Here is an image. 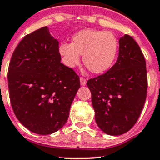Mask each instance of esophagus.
<instances>
[{
    "label": "esophagus",
    "instance_id": "esophagus-1",
    "mask_svg": "<svg viewBox=\"0 0 160 160\" xmlns=\"http://www.w3.org/2000/svg\"><path fill=\"white\" fill-rule=\"evenodd\" d=\"M80 84H81V85H84V84H86V80H85L84 78L80 77Z\"/></svg>",
    "mask_w": 160,
    "mask_h": 160
}]
</instances>
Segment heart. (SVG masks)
<instances>
[{
  "label": "heart",
  "mask_w": 160,
  "mask_h": 160,
  "mask_svg": "<svg viewBox=\"0 0 160 160\" xmlns=\"http://www.w3.org/2000/svg\"><path fill=\"white\" fill-rule=\"evenodd\" d=\"M118 42L111 32L97 29H83L72 37L71 43L62 42L59 53L68 67H75L83 56L84 66L95 74L108 71L118 52Z\"/></svg>",
  "instance_id": "heart-1"
}]
</instances>
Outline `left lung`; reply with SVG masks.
I'll return each mask as SVG.
<instances>
[{"label":"left lung","mask_w":160,"mask_h":160,"mask_svg":"<svg viewBox=\"0 0 160 160\" xmlns=\"http://www.w3.org/2000/svg\"><path fill=\"white\" fill-rule=\"evenodd\" d=\"M87 86L101 131L119 136L132 129L145 104L147 73L143 53L131 36L119 38L116 63L105 74L88 80Z\"/></svg>","instance_id":"obj_1"}]
</instances>
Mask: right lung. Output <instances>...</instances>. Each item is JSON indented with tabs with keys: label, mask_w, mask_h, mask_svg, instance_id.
Instances as JSON below:
<instances>
[{
	"label": "right lung",
	"mask_w": 160,
	"mask_h": 160,
	"mask_svg": "<svg viewBox=\"0 0 160 160\" xmlns=\"http://www.w3.org/2000/svg\"><path fill=\"white\" fill-rule=\"evenodd\" d=\"M58 39L43 27L26 35L12 54L8 87L13 111L30 132L49 135L66 124L80 77L61 63Z\"/></svg>",
	"instance_id": "1"
}]
</instances>
